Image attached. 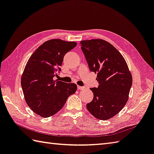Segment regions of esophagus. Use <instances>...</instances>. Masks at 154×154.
<instances>
[{"instance_id": "obj_1", "label": "esophagus", "mask_w": 154, "mask_h": 154, "mask_svg": "<svg viewBox=\"0 0 154 154\" xmlns=\"http://www.w3.org/2000/svg\"><path fill=\"white\" fill-rule=\"evenodd\" d=\"M85 88V87H82V86H77V89H79V90H83V89H84Z\"/></svg>"}]
</instances>
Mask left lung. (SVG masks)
Returning a JSON list of instances; mask_svg holds the SVG:
<instances>
[{
    "mask_svg": "<svg viewBox=\"0 0 154 154\" xmlns=\"http://www.w3.org/2000/svg\"><path fill=\"white\" fill-rule=\"evenodd\" d=\"M89 68L97 73V88H90L94 99L86 105L99 120L106 121L118 114L127 104L133 78L122 54L108 42L101 39L82 41Z\"/></svg>",
    "mask_w": 154,
    "mask_h": 154,
    "instance_id": "1",
    "label": "left lung"
}]
</instances>
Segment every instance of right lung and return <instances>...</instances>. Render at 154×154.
Segmentation results:
<instances>
[{
  "label": "right lung",
  "instance_id": "add662e5",
  "mask_svg": "<svg viewBox=\"0 0 154 154\" xmlns=\"http://www.w3.org/2000/svg\"><path fill=\"white\" fill-rule=\"evenodd\" d=\"M77 46L75 42L52 39L36 49L21 75L24 98L33 112L43 118L57 113L77 89L75 83L54 80L64 56Z\"/></svg>",
  "mask_w": 154,
  "mask_h": 154
}]
</instances>
